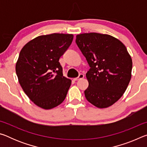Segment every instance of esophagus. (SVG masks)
Here are the masks:
<instances>
[{"label": "esophagus", "instance_id": "34e87169", "mask_svg": "<svg viewBox=\"0 0 147 147\" xmlns=\"http://www.w3.org/2000/svg\"><path fill=\"white\" fill-rule=\"evenodd\" d=\"M84 75L83 74H79V76L77 77V78H73V80H74V81H77V80H80V79H82V78H84Z\"/></svg>", "mask_w": 147, "mask_h": 147}]
</instances>
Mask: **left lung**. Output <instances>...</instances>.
Instances as JSON below:
<instances>
[{
  "instance_id": "1",
  "label": "left lung",
  "mask_w": 147,
  "mask_h": 147,
  "mask_svg": "<svg viewBox=\"0 0 147 147\" xmlns=\"http://www.w3.org/2000/svg\"><path fill=\"white\" fill-rule=\"evenodd\" d=\"M76 43L89 65L86 73L87 100L98 108L115 103L125 92L131 76L132 60L122 42L95 32L76 36Z\"/></svg>"
}]
</instances>
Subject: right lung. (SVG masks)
I'll list each match as a JSON object with an SVG mask.
<instances>
[{"mask_svg": "<svg viewBox=\"0 0 147 147\" xmlns=\"http://www.w3.org/2000/svg\"><path fill=\"white\" fill-rule=\"evenodd\" d=\"M73 37L56 33L39 36L20 52L16 65L19 82L28 98L41 108L53 109L66 97L71 80L63 76L59 59Z\"/></svg>", "mask_w": 147, "mask_h": 147, "instance_id": "add662e5", "label": "right lung"}]
</instances>
